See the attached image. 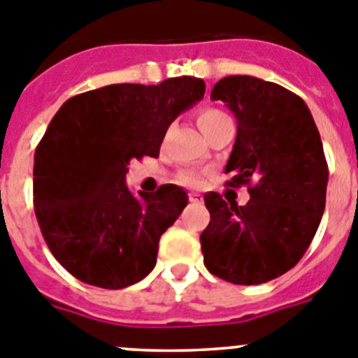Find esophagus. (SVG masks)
I'll return each mask as SVG.
<instances>
[{
	"mask_svg": "<svg viewBox=\"0 0 358 358\" xmlns=\"http://www.w3.org/2000/svg\"><path fill=\"white\" fill-rule=\"evenodd\" d=\"M188 199L192 202H195V204H201V202H202V195L201 194H195V192L188 194Z\"/></svg>",
	"mask_w": 358,
	"mask_h": 358,
	"instance_id": "esophagus-1",
	"label": "esophagus"
}]
</instances>
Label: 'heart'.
Wrapping results in <instances>:
<instances>
[{
  "instance_id": "b5f03b06",
  "label": "heart",
  "mask_w": 358,
  "mask_h": 358,
  "mask_svg": "<svg viewBox=\"0 0 358 358\" xmlns=\"http://www.w3.org/2000/svg\"><path fill=\"white\" fill-rule=\"evenodd\" d=\"M226 118L227 115H224L220 109H215V107H204V109H201V113H199L197 123H199V127H201V131L206 134L211 127H215L218 122H222V120ZM177 181L186 186H195L201 182V177H199L195 172H182L179 173Z\"/></svg>"
}]
</instances>
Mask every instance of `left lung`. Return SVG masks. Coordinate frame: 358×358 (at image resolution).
<instances>
[{"label":"left lung","mask_w":358,"mask_h":358,"mask_svg":"<svg viewBox=\"0 0 358 358\" xmlns=\"http://www.w3.org/2000/svg\"><path fill=\"white\" fill-rule=\"evenodd\" d=\"M236 116L226 173L248 186L245 206L208 192L210 224L201 235L204 265L235 285H258L301 260L321 222L328 164L303 98L249 75L218 80L211 91Z\"/></svg>","instance_id":"8db88e82"}]
</instances>
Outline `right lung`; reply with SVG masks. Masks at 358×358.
Returning a JSON list of instances; mask_svg holds the SVG:
<instances>
[{
  "label": "right lung",
  "instance_id": "right-lung-1",
  "mask_svg": "<svg viewBox=\"0 0 358 358\" xmlns=\"http://www.w3.org/2000/svg\"><path fill=\"white\" fill-rule=\"evenodd\" d=\"M202 78L113 84L71 96L34 156V208L55 260L87 285L118 290L156 267L159 238L188 204L176 185L129 192L131 159L159 156L170 123L204 96Z\"/></svg>",
  "mask_w": 358,
  "mask_h": 358
}]
</instances>
